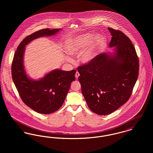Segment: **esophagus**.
Listing matches in <instances>:
<instances>
[{"label":"esophagus","instance_id":"34e87169","mask_svg":"<svg viewBox=\"0 0 153 153\" xmlns=\"http://www.w3.org/2000/svg\"><path fill=\"white\" fill-rule=\"evenodd\" d=\"M79 76H80V74H79V73L78 72H76V74H75V77H76V79H77L79 78Z\"/></svg>","mask_w":153,"mask_h":153}]
</instances>
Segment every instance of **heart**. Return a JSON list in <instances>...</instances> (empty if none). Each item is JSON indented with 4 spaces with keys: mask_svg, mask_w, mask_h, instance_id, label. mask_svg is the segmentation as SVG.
<instances>
[{
    "mask_svg": "<svg viewBox=\"0 0 153 153\" xmlns=\"http://www.w3.org/2000/svg\"><path fill=\"white\" fill-rule=\"evenodd\" d=\"M93 38L94 36L91 34H86L77 36L66 46V51L71 56L77 54L92 41ZM102 41V39L101 36L96 37L87 48L82 53L80 57V61L82 63L88 64L94 60L100 49ZM67 59L68 60H70L69 58Z\"/></svg>",
    "mask_w": 153,
    "mask_h": 153,
    "instance_id": "heart-1",
    "label": "heart"
}]
</instances>
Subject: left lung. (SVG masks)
Returning a JSON list of instances; mask_svg holds the SVG:
<instances>
[{
    "label": "left lung",
    "mask_w": 153,
    "mask_h": 153,
    "mask_svg": "<svg viewBox=\"0 0 153 153\" xmlns=\"http://www.w3.org/2000/svg\"><path fill=\"white\" fill-rule=\"evenodd\" d=\"M108 29L113 51L99 54L77 68L88 106L100 115L112 113L128 101L138 76V58L131 40L119 30Z\"/></svg>",
    "instance_id": "obj_1"
}]
</instances>
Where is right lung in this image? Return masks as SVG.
I'll list each match as a JSON object with an SVG mask.
<instances>
[{
  "mask_svg": "<svg viewBox=\"0 0 153 153\" xmlns=\"http://www.w3.org/2000/svg\"><path fill=\"white\" fill-rule=\"evenodd\" d=\"M61 29H42L26 36L19 45L12 63V77L22 101L36 112L51 114L63 104L76 71L56 69L42 78L33 79L27 75L24 65L25 48L33 40L56 35Z\"/></svg>",
  "mask_w": 153,
  "mask_h": 153,
  "instance_id": "1",
  "label": "right lung"
}]
</instances>
